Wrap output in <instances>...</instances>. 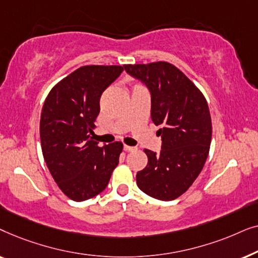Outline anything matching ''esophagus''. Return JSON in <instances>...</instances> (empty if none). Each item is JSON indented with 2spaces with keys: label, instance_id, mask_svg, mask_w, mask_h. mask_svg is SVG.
<instances>
[{
  "label": "esophagus",
  "instance_id": "1",
  "mask_svg": "<svg viewBox=\"0 0 258 258\" xmlns=\"http://www.w3.org/2000/svg\"><path fill=\"white\" fill-rule=\"evenodd\" d=\"M123 149H124L125 151H134V150H136V148L135 147H130V146H124V147H123Z\"/></svg>",
  "mask_w": 258,
  "mask_h": 258
}]
</instances>
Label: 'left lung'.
<instances>
[{"label":"left lung","mask_w":258,"mask_h":258,"mask_svg":"<svg viewBox=\"0 0 258 258\" xmlns=\"http://www.w3.org/2000/svg\"><path fill=\"white\" fill-rule=\"evenodd\" d=\"M124 70L149 89L151 119L160 126V154L144 150L147 167L136 183L147 195L172 201L184 194L202 171L211 143L208 103L195 84L168 62L125 64Z\"/></svg>","instance_id":"obj_1"}]
</instances>
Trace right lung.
I'll return each mask as SVG.
<instances>
[{"mask_svg": "<svg viewBox=\"0 0 258 258\" xmlns=\"http://www.w3.org/2000/svg\"><path fill=\"white\" fill-rule=\"evenodd\" d=\"M121 66H84L58 82L41 112L42 153L52 178L70 200L93 199L107 188L123 144L91 140L103 91L121 75Z\"/></svg>", "mask_w": 258, "mask_h": 258, "instance_id": "right-lung-1", "label": "right lung"}]
</instances>
